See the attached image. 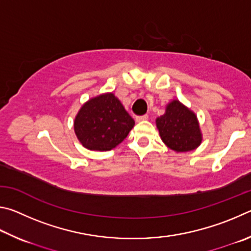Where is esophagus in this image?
Returning a JSON list of instances; mask_svg holds the SVG:
<instances>
[{
  "label": "esophagus",
  "instance_id": "obj_1",
  "mask_svg": "<svg viewBox=\"0 0 251 251\" xmlns=\"http://www.w3.org/2000/svg\"><path fill=\"white\" fill-rule=\"evenodd\" d=\"M149 119V116L148 114H143V116H138L135 117V120H137L138 122H142V121H146Z\"/></svg>",
  "mask_w": 251,
  "mask_h": 251
}]
</instances>
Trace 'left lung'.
<instances>
[{
  "instance_id": "8db88e82",
  "label": "left lung",
  "mask_w": 251,
  "mask_h": 251,
  "mask_svg": "<svg viewBox=\"0 0 251 251\" xmlns=\"http://www.w3.org/2000/svg\"><path fill=\"white\" fill-rule=\"evenodd\" d=\"M156 126L161 139L173 151H192L201 142L196 116L177 100L169 103L163 116L156 119Z\"/></svg>"
}]
</instances>
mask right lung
I'll return each mask as SVG.
<instances>
[{
	"label": "right lung",
	"mask_w": 251,
	"mask_h": 251,
	"mask_svg": "<svg viewBox=\"0 0 251 251\" xmlns=\"http://www.w3.org/2000/svg\"><path fill=\"white\" fill-rule=\"evenodd\" d=\"M134 120L113 94L90 99L75 119V132L85 148L109 151L126 138Z\"/></svg>",
	"instance_id": "obj_1"
}]
</instances>
